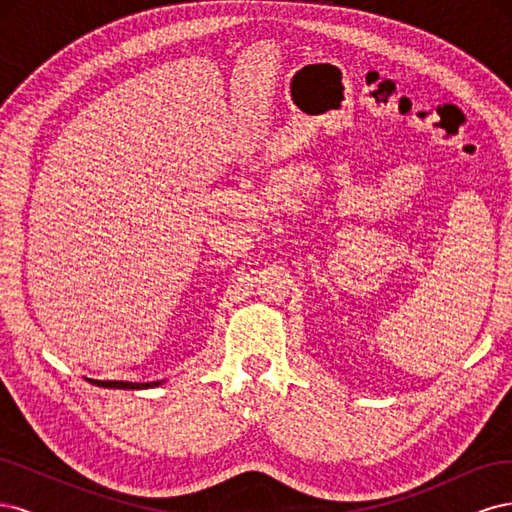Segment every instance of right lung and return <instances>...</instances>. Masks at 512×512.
Returning a JSON list of instances; mask_svg holds the SVG:
<instances>
[{
  "mask_svg": "<svg viewBox=\"0 0 512 512\" xmlns=\"http://www.w3.org/2000/svg\"><path fill=\"white\" fill-rule=\"evenodd\" d=\"M98 386H108V389H149V386H158V382H119V380H91Z\"/></svg>",
  "mask_w": 512,
  "mask_h": 512,
  "instance_id": "add662e5",
  "label": "right lung"
}]
</instances>
